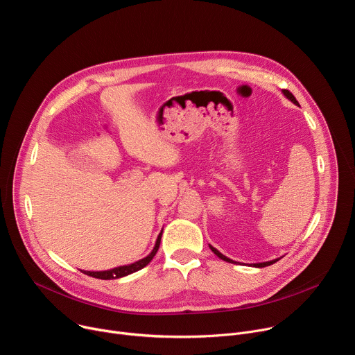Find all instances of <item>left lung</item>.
Wrapping results in <instances>:
<instances>
[{"instance_id":"1","label":"left lung","mask_w":355,"mask_h":355,"mask_svg":"<svg viewBox=\"0 0 355 355\" xmlns=\"http://www.w3.org/2000/svg\"><path fill=\"white\" fill-rule=\"evenodd\" d=\"M282 92H284V95L288 98V99H291L292 103L295 104V105H299V103L296 101V98L292 95V92H289L288 89H282ZM211 247V250L215 252V254L219 257V259H222L223 261H227V263H232V264H236V261H233V260H230V259H227L226 256H223L222 252H219L215 247H212V245H209ZM279 259H277V260H272V261H267V263H259V264H252V267H257V268H263V267H267V266H271V264H274V263H277Z\"/></svg>"}]
</instances>
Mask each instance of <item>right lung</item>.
Returning <instances> with one entry per match:
<instances>
[{"label":"right lung","mask_w":355,"mask_h":355,"mask_svg":"<svg viewBox=\"0 0 355 355\" xmlns=\"http://www.w3.org/2000/svg\"><path fill=\"white\" fill-rule=\"evenodd\" d=\"M162 234L163 232L159 234L157 237V241H156V245L155 248L151 250L150 254L133 264H129V266H122V267H116V268H112V270H108V271H81L89 277H94V278H99V279H116V278H121V277H125V275H129L132 272H136L141 268H144L151 260H153V257L156 256V252L160 247V241H162Z\"/></svg>","instance_id":"obj_1"}]
</instances>
